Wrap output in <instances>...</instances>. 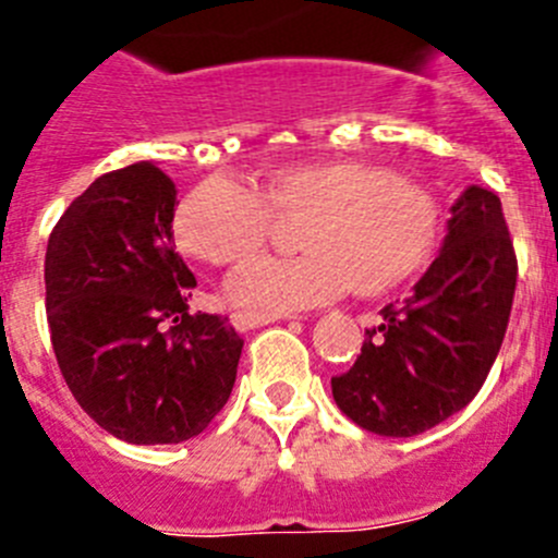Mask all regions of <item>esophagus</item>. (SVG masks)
Here are the masks:
<instances>
[{
	"label": "esophagus",
	"instance_id": "1",
	"mask_svg": "<svg viewBox=\"0 0 558 558\" xmlns=\"http://www.w3.org/2000/svg\"><path fill=\"white\" fill-rule=\"evenodd\" d=\"M278 319H286V316L283 314H255V311H236V314L231 316V322L236 330H253V327L269 325V322H278Z\"/></svg>",
	"mask_w": 558,
	"mask_h": 558
}]
</instances>
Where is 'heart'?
<instances>
[{
    "instance_id": "b5f03b06",
    "label": "heart",
    "mask_w": 558,
    "mask_h": 558,
    "mask_svg": "<svg viewBox=\"0 0 558 558\" xmlns=\"http://www.w3.org/2000/svg\"><path fill=\"white\" fill-rule=\"evenodd\" d=\"M300 222L296 258H264L228 280V300L255 314L314 308L355 289L383 296L424 275L446 233L429 186L361 159H319L264 173L258 192L208 179L181 201L175 239L211 267L253 262L278 222Z\"/></svg>"
}]
</instances>
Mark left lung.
I'll return each mask as SVG.
<instances>
[{
  "label": "left lung",
  "instance_id": "left-lung-1",
  "mask_svg": "<svg viewBox=\"0 0 558 558\" xmlns=\"http://www.w3.org/2000/svg\"><path fill=\"white\" fill-rule=\"evenodd\" d=\"M514 283L501 201L468 186L413 294L379 311L355 366L332 377L338 410L374 435L413 437L465 408L501 350Z\"/></svg>",
  "mask_w": 558,
  "mask_h": 558
}]
</instances>
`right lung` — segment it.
Returning a JSON list of instances; mask_svg holds the SVG:
<instances>
[{
	"label": "right lung",
	"mask_w": 558,
	"mask_h": 558,
	"mask_svg": "<svg viewBox=\"0 0 558 558\" xmlns=\"http://www.w3.org/2000/svg\"><path fill=\"white\" fill-rule=\"evenodd\" d=\"M175 184L150 161L104 173L46 247V319L80 408L126 444H184L226 408L242 336L190 314L195 275L175 253Z\"/></svg>",
	"instance_id": "add662e5"
}]
</instances>
